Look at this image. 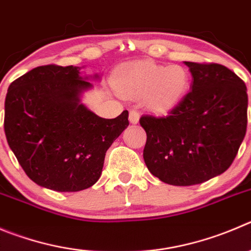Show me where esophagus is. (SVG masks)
Instances as JSON below:
<instances>
[{
  "label": "esophagus",
  "mask_w": 251,
  "mask_h": 251,
  "mask_svg": "<svg viewBox=\"0 0 251 251\" xmlns=\"http://www.w3.org/2000/svg\"><path fill=\"white\" fill-rule=\"evenodd\" d=\"M139 119H140L139 112L135 111V110H131L130 115H128V120H130V123L132 124V125H136V124L139 123Z\"/></svg>",
  "instance_id": "esophagus-1"
}]
</instances>
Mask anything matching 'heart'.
Segmentation results:
<instances>
[{"instance_id": "b5f03b06", "label": "heart", "mask_w": 251, "mask_h": 251, "mask_svg": "<svg viewBox=\"0 0 251 251\" xmlns=\"http://www.w3.org/2000/svg\"><path fill=\"white\" fill-rule=\"evenodd\" d=\"M112 84L116 91L131 98H141L149 110L158 114L175 109L189 89V74L182 65L133 62L120 65Z\"/></svg>"}]
</instances>
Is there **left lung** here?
Instances as JSON below:
<instances>
[{"label": "left lung", "instance_id": "obj_1", "mask_svg": "<svg viewBox=\"0 0 251 251\" xmlns=\"http://www.w3.org/2000/svg\"><path fill=\"white\" fill-rule=\"evenodd\" d=\"M191 91L167 116L144 115V160L150 172L172 186L200 184L226 172L244 140L245 83L226 67L184 62Z\"/></svg>", "mask_w": 251, "mask_h": 251}]
</instances>
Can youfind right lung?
<instances>
[{
	"label": "right lung",
	"instance_id": "obj_1",
	"mask_svg": "<svg viewBox=\"0 0 251 251\" xmlns=\"http://www.w3.org/2000/svg\"><path fill=\"white\" fill-rule=\"evenodd\" d=\"M80 69L34 68L9 85L4 101L9 149L34 183L57 192L83 191L97 183L107 149L128 126L127 110L104 119L81 102L93 84Z\"/></svg>",
	"mask_w": 251,
	"mask_h": 251
}]
</instances>
